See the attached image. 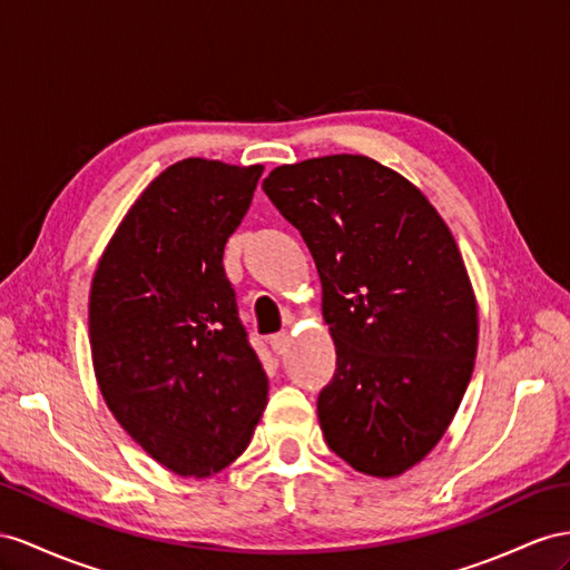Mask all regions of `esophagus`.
<instances>
[{
  "mask_svg": "<svg viewBox=\"0 0 570 570\" xmlns=\"http://www.w3.org/2000/svg\"><path fill=\"white\" fill-rule=\"evenodd\" d=\"M269 344H272V348H274V354H286L288 346H291V334H288V332L274 334V337L269 340Z\"/></svg>",
  "mask_w": 570,
  "mask_h": 570,
  "instance_id": "34e87169",
  "label": "esophagus"
}]
</instances>
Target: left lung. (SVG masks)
<instances>
[{
  "instance_id": "1",
  "label": "left lung",
  "mask_w": 570,
  "mask_h": 570,
  "mask_svg": "<svg viewBox=\"0 0 570 570\" xmlns=\"http://www.w3.org/2000/svg\"><path fill=\"white\" fill-rule=\"evenodd\" d=\"M267 197L308 245L337 371L320 392L327 445L356 472L400 476L448 431L470 385L479 320L443 216L361 154L274 168Z\"/></svg>"
}]
</instances>
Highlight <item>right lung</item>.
I'll use <instances>...</instances> for the list:
<instances>
[{
	"label": "right lung",
	"instance_id": "1",
	"mask_svg": "<svg viewBox=\"0 0 570 570\" xmlns=\"http://www.w3.org/2000/svg\"><path fill=\"white\" fill-rule=\"evenodd\" d=\"M262 166L183 158L149 183L91 282L89 342L108 410L180 476H212L250 443L267 375L247 344L224 247Z\"/></svg>",
	"mask_w": 570,
	"mask_h": 570
}]
</instances>
